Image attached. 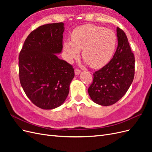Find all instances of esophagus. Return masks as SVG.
Listing matches in <instances>:
<instances>
[{"label":"esophagus","mask_w":152,"mask_h":152,"mask_svg":"<svg viewBox=\"0 0 152 152\" xmlns=\"http://www.w3.org/2000/svg\"><path fill=\"white\" fill-rule=\"evenodd\" d=\"M80 73V70H79V69H78V68H75V75H79Z\"/></svg>","instance_id":"1"}]
</instances>
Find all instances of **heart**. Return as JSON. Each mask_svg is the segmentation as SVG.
Wrapping results in <instances>:
<instances>
[{"mask_svg":"<svg viewBox=\"0 0 152 152\" xmlns=\"http://www.w3.org/2000/svg\"><path fill=\"white\" fill-rule=\"evenodd\" d=\"M117 36L113 30L93 24L80 26L73 30L71 40L64 42L66 59L72 61L77 58L79 50L89 65L98 68L105 65L115 50Z\"/></svg>","mask_w":152,"mask_h":152,"instance_id":"1","label":"heart"}]
</instances>
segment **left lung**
Returning a JSON list of instances; mask_svg holds the SVG:
<instances>
[{
    "label": "left lung",
    "instance_id": "obj_1",
    "mask_svg": "<svg viewBox=\"0 0 152 152\" xmlns=\"http://www.w3.org/2000/svg\"><path fill=\"white\" fill-rule=\"evenodd\" d=\"M118 46L108 63L93 73L88 89L92 100L102 106L112 105L122 98L134 79L135 58L127 36L117 28Z\"/></svg>",
    "mask_w": 152,
    "mask_h": 152
}]
</instances>
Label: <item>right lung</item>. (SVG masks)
<instances>
[{"mask_svg":"<svg viewBox=\"0 0 152 152\" xmlns=\"http://www.w3.org/2000/svg\"><path fill=\"white\" fill-rule=\"evenodd\" d=\"M63 23L40 26L27 37L19 54V77L27 97L44 110L65 102L75 76L70 64L56 54L63 49Z\"/></svg>","mask_w":152,"mask_h":152,"instance_id":"1","label":"right lung"}]
</instances>
